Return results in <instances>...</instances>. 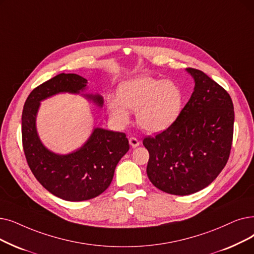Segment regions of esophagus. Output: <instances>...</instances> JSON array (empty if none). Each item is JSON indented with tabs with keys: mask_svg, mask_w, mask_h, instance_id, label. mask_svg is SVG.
<instances>
[{
	"mask_svg": "<svg viewBox=\"0 0 254 254\" xmlns=\"http://www.w3.org/2000/svg\"><path fill=\"white\" fill-rule=\"evenodd\" d=\"M128 142H129V144H130L131 147H137L140 144V141L135 137H129Z\"/></svg>",
	"mask_w": 254,
	"mask_h": 254,
	"instance_id": "34e87169",
	"label": "esophagus"
}]
</instances>
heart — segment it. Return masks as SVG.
Masks as SVG:
<instances>
[{
	"label": "heart",
	"instance_id": "1",
	"mask_svg": "<svg viewBox=\"0 0 254 254\" xmlns=\"http://www.w3.org/2000/svg\"><path fill=\"white\" fill-rule=\"evenodd\" d=\"M183 95L180 88L169 81L140 75L121 84L118 98H108V110L118 124L128 121V109L136 111L139 126L148 131L167 128L181 112Z\"/></svg>",
	"mask_w": 254,
	"mask_h": 254
}]
</instances>
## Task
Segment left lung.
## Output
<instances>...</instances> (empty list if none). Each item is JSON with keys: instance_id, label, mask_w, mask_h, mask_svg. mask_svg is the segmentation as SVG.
<instances>
[{"instance_id": "left-lung-1", "label": "left lung", "mask_w": 254, "mask_h": 254, "mask_svg": "<svg viewBox=\"0 0 254 254\" xmlns=\"http://www.w3.org/2000/svg\"><path fill=\"white\" fill-rule=\"evenodd\" d=\"M187 70L195 81L190 100L166 129L143 139L149 181L163 192L182 196L202 190L225 167L235 120L224 88L199 69Z\"/></svg>"}]
</instances>
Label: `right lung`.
<instances>
[{"label": "right lung", "instance_id": "add662e5", "mask_svg": "<svg viewBox=\"0 0 254 254\" xmlns=\"http://www.w3.org/2000/svg\"><path fill=\"white\" fill-rule=\"evenodd\" d=\"M87 80L75 73H60L32 90L21 115V140L29 167L45 188L64 200L83 201L102 194L113 180L119 160L129 149L125 133L95 128L75 152L59 156L40 142L35 127L39 102L59 92L79 93ZM98 106L100 95H87Z\"/></svg>", "mask_w": 254, "mask_h": 254}]
</instances>
